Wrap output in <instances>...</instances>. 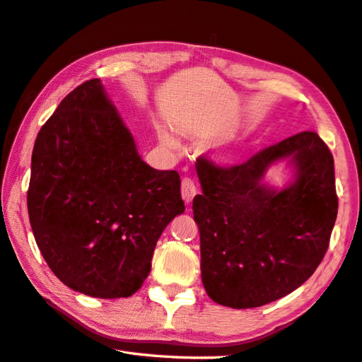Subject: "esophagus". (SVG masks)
Masks as SVG:
<instances>
[{
	"instance_id": "34e87169",
	"label": "esophagus",
	"mask_w": 362,
	"mask_h": 362,
	"mask_svg": "<svg viewBox=\"0 0 362 362\" xmlns=\"http://www.w3.org/2000/svg\"><path fill=\"white\" fill-rule=\"evenodd\" d=\"M194 194H196V187H194L193 180L185 177V179L182 180V198H183V201H185L187 206L192 204Z\"/></svg>"
}]
</instances>
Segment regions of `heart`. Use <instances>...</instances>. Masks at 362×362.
I'll return each mask as SVG.
<instances>
[{"label": "heart", "instance_id": "heart-1", "mask_svg": "<svg viewBox=\"0 0 362 362\" xmlns=\"http://www.w3.org/2000/svg\"><path fill=\"white\" fill-rule=\"evenodd\" d=\"M160 142H161V146L164 147V148H168V150H170V152H175L177 148H179V139H177V137L170 133L169 129H166V128H161L160 129Z\"/></svg>", "mask_w": 362, "mask_h": 362}]
</instances>
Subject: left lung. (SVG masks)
<instances>
[{
  "label": "left lung",
  "instance_id": "obj_1",
  "mask_svg": "<svg viewBox=\"0 0 362 362\" xmlns=\"http://www.w3.org/2000/svg\"><path fill=\"white\" fill-rule=\"evenodd\" d=\"M285 160L291 179L275 187L269 168ZM193 199L201 234V279L214 302L253 308L299 288L317 271L337 218L334 158L304 131L233 168L196 164Z\"/></svg>",
  "mask_w": 362,
  "mask_h": 362
}]
</instances>
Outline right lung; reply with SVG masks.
<instances>
[{
	"label": "right lung",
	"instance_id": "add662e5",
	"mask_svg": "<svg viewBox=\"0 0 362 362\" xmlns=\"http://www.w3.org/2000/svg\"><path fill=\"white\" fill-rule=\"evenodd\" d=\"M26 204L52 272L101 299L139 290L164 228L185 212L180 175L141 158L101 78L72 90L39 131Z\"/></svg>",
	"mask_w": 362,
	"mask_h": 362
}]
</instances>
